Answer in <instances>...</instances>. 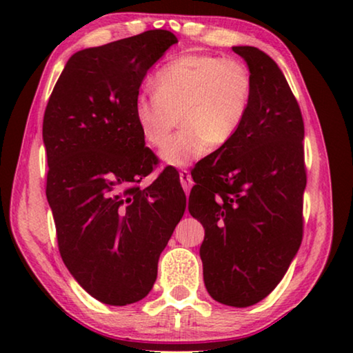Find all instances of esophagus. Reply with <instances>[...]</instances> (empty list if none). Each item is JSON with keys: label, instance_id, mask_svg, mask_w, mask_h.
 Segmentation results:
<instances>
[{"label": "esophagus", "instance_id": "1", "mask_svg": "<svg viewBox=\"0 0 353 353\" xmlns=\"http://www.w3.org/2000/svg\"><path fill=\"white\" fill-rule=\"evenodd\" d=\"M179 179H181V183H182L183 191L188 194L191 187H193V179H191L190 172L187 170H182L181 172H179Z\"/></svg>", "mask_w": 353, "mask_h": 353}]
</instances>
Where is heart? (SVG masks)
<instances>
[{"label":"heart","instance_id":"b5f03b06","mask_svg":"<svg viewBox=\"0 0 353 353\" xmlns=\"http://www.w3.org/2000/svg\"><path fill=\"white\" fill-rule=\"evenodd\" d=\"M155 92L140 93L134 118L151 148H162L181 117L184 129L160 152L163 163L185 168L240 134L254 97L249 67L238 59L185 54L165 65Z\"/></svg>","mask_w":353,"mask_h":353}]
</instances>
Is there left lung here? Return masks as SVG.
Returning <instances> with one entry per match:
<instances>
[{
  "mask_svg": "<svg viewBox=\"0 0 353 353\" xmlns=\"http://www.w3.org/2000/svg\"><path fill=\"white\" fill-rule=\"evenodd\" d=\"M232 50L252 74V104L235 140L194 166L188 210L205 229L208 294L244 308L276 288L301 248L307 174L302 113L282 70L259 48Z\"/></svg>",
  "mask_w": 353,
  "mask_h": 353,
  "instance_id": "obj_1",
  "label": "left lung"
}]
</instances>
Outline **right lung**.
I'll use <instances>...</instances> for the list:
<instances>
[{"label": "right lung", "instance_id": "1", "mask_svg": "<svg viewBox=\"0 0 353 353\" xmlns=\"http://www.w3.org/2000/svg\"><path fill=\"white\" fill-rule=\"evenodd\" d=\"M177 43L163 29L77 51L56 82L43 117L46 198L71 276L107 305L139 302L152 290L159 256L187 198L137 128L134 103L148 70Z\"/></svg>", "mask_w": 353, "mask_h": 353}]
</instances>
